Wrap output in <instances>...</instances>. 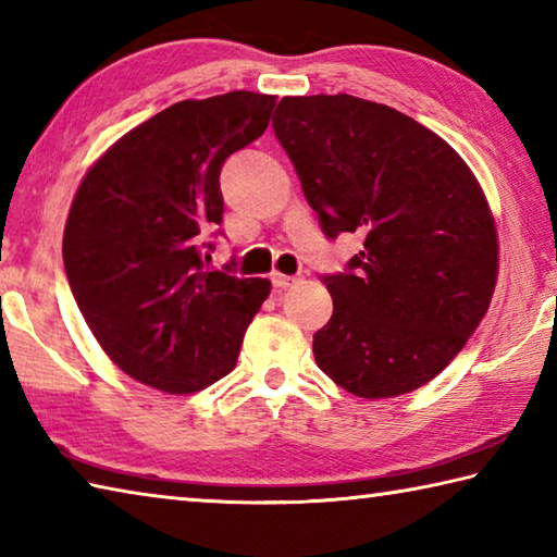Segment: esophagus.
<instances>
[{
  "label": "esophagus",
  "instance_id": "obj_1",
  "mask_svg": "<svg viewBox=\"0 0 557 557\" xmlns=\"http://www.w3.org/2000/svg\"><path fill=\"white\" fill-rule=\"evenodd\" d=\"M297 282H299V277L280 275V272H275V275H272V285H275L277 289H287V287H292V285H297Z\"/></svg>",
  "mask_w": 557,
  "mask_h": 557
}]
</instances>
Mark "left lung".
<instances>
[{
  "instance_id": "left-lung-1",
  "label": "left lung",
  "mask_w": 557,
  "mask_h": 557,
  "mask_svg": "<svg viewBox=\"0 0 557 557\" xmlns=\"http://www.w3.org/2000/svg\"><path fill=\"white\" fill-rule=\"evenodd\" d=\"M272 129L323 234L364 248L323 277L333 315L313 357L359 398L410 394L463 350L497 282V232L471 169L446 141L350 94L285 96Z\"/></svg>"
}]
</instances>
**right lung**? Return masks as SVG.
Wrapping results in <instances>:
<instances>
[{
    "label": "right lung",
    "instance_id": "1",
    "mask_svg": "<svg viewBox=\"0 0 557 557\" xmlns=\"http://www.w3.org/2000/svg\"><path fill=\"white\" fill-rule=\"evenodd\" d=\"M275 96L181 101L129 129L74 195L64 272L103 352L141 384L193 394L236 367L270 282L205 268L222 163L265 133ZM234 265V263H232Z\"/></svg>",
    "mask_w": 557,
    "mask_h": 557
}]
</instances>
